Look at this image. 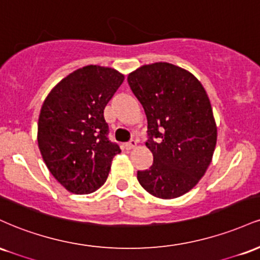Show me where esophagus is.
<instances>
[{
	"mask_svg": "<svg viewBox=\"0 0 260 260\" xmlns=\"http://www.w3.org/2000/svg\"><path fill=\"white\" fill-rule=\"evenodd\" d=\"M136 147H137V140L136 139H131L129 142L124 144V148H126L127 150H131V149H133Z\"/></svg>",
	"mask_w": 260,
	"mask_h": 260,
	"instance_id": "1",
	"label": "esophagus"
}]
</instances>
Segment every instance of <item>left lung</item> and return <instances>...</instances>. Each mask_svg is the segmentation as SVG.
Segmentation results:
<instances>
[{
    "instance_id": "1",
    "label": "left lung",
    "mask_w": 260,
    "mask_h": 260,
    "mask_svg": "<svg viewBox=\"0 0 260 260\" xmlns=\"http://www.w3.org/2000/svg\"><path fill=\"white\" fill-rule=\"evenodd\" d=\"M148 121L145 145L153 165L137 172L140 186L154 197L186 194L204 176L216 145L210 101L198 79L168 63L143 66L128 76Z\"/></svg>"
}]
</instances>
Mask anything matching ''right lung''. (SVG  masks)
Instances as JSON below:
<instances>
[{
    "label": "right lung",
    "instance_id": "1",
    "mask_svg": "<svg viewBox=\"0 0 260 260\" xmlns=\"http://www.w3.org/2000/svg\"><path fill=\"white\" fill-rule=\"evenodd\" d=\"M123 74L85 66L50 91L38 123L40 153L53 177L70 192L88 194L106 182L113 156L104 109L123 83Z\"/></svg>",
    "mask_w": 260,
    "mask_h": 260
}]
</instances>
